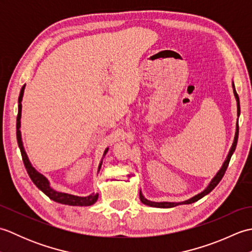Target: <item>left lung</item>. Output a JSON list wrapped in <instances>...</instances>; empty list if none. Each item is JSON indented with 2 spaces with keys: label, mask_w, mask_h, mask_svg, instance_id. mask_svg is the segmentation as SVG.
Returning <instances> with one entry per match:
<instances>
[{
  "label": "left lung",
  "mask_w": 252,
  "mask_h": 252,
  "mask_svg": "<svg viewBox=\"0 0 252 252\" xmlns=\"http://www.w3.org/2000/svg\"><path fill=\"white\" fill-rule=\"evenodd\" d=\"M233 91H234V95H235V98H236V101H237V116L239 117L240 115V105H239V97H238V94L236 92V90H235V85H234V82H233ZM237 140H238V119H237V123H236V132H235V137H234V142H233V145L231 147V149H229V153L227 155V157L225 159V161L223 162V165L222 168L219 170V172L217 173V175L215 176L211 180L210 183H209V185L207 186V189L201 191L200 194H198L194 197L189 198V200H185V201H181V202H168V201H163V202H155V201H151L146 199L145 197L143 196L142 191L140 190V199L141 201L144 203V205H147L149 207H156V208H173L175 206H179V205H189V203H192L195 202L197 200H199L200 198H202L203 196L208 195L209 192H210L215 187L220 183V181L222 180V178L224 176V174H225V171L228 167V163H229V160H231V157L232 155L234 154L235 149H236V145H237Z\"/></svg>",
  "instance_id": "obj_1"
}]
</instances>
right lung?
<instances>
[{
  "mask_svg": "<svg viewBox=\"0 0 252 252\" xmlns=\"http://www.w3.org/2000/svg\"><path fill=\"white\" fill-rule=\"evenodd\" d=\"M25 87L24 85L23 88L20 90V94L18 97V115H17V123H16V135H17V142H18V146L20 149L21 153V157H23V161L26 167L27 172H28L31 181L33 182L34 185L39 189L40 190H42L44 194L51 198L52 200H54L56 202L63 203V205H69V206H91L93 203L96 202L98 198V194H91L90 196L87 197H80V196H74V195H70V194H66V192H61L57 191L55 189H53L50 182L47 180L43 174H41L37 172V171L32 167L31 162L29 161V158L27 156V154L25 152V148L23 145V141H21V132H20V118H21V100H23V96H24V91H25ZM108 152V148H106V151L104 152L103 155V159L105 157L106 153ZM103 159L100 160V163L98 165V171L101 167V163H103Z\"/></svg>",
  "mask_w": 252,
  "mask_h": 252,
  "instance_id": "1",
  "label": "right lung"
}]
</instances>
